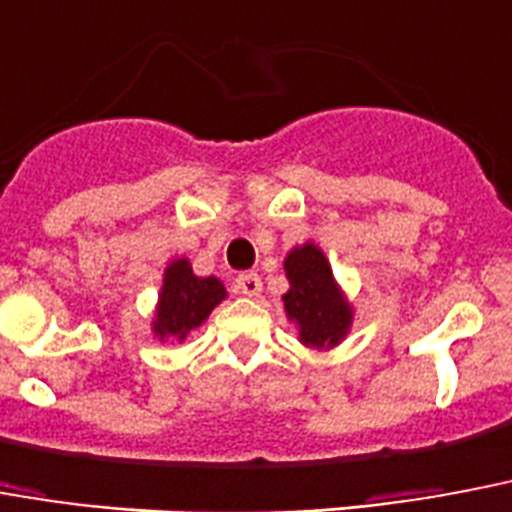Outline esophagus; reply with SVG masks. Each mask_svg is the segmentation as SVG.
<instances>
[{"label": "esophagus", "instance_id": "esophagus-1", "mask_svg": "<svg viewBox=\"0 0 512 512\" xmlns=\"http://www.w3.org/2000/svg\"><path fill=\"white\" fill-rule=\"evenodd\" d=\"M235 288L237 293H243V296L256 298L261 293V277L256 275V272H245V275H240L235 280Z\"/></svg>", "mask_w": 512, "mask_h": 512}]
</instances>
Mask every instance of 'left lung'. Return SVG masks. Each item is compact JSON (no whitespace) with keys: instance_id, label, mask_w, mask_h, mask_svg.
Listing matches in <instances>:
<instances>
[{"instance_id":"8db88e82","label":"left lung","mask_w":512,"mask_h":512,"mask_svg":"<svg viewBox=\"0 0 512 512\" xmlns=\"http://www.w3.org/2000/svg\"><path fill=\"white\" fill-rule=\"evenodd\" d=\"M282 269L288 277L282 312L296 327L298 343L312 351H333L341 346L354 325V304L335 280L325 251L314 240L293 245Z\"/></svg>"}]
</instances>
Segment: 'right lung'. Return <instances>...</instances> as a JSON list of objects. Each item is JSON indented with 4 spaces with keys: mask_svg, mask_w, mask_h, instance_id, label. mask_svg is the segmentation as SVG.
<instances>
[{
    "mask_svg": "<svg viewBox=\"0 0 512 512\" xmlns=\"http://www.w3.org/2000/svg\"><path fill=\"white\" fill-rule=\"evenodd\" d=\"M227 298V288L219 277H198L187 256L171 259L163 269L161 290L153 309L155 341L182 343L187 335L208 320V314Z\"/></svg>",
    "mask_w": 512,
    "mask_h": 512,
    "instance_id": "1",
    "label": "right lung"
}]
</instances>
